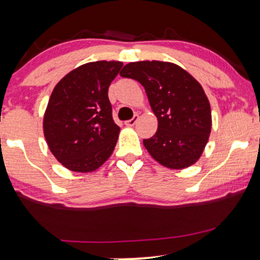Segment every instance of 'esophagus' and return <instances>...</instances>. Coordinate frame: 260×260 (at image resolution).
<instances>
[{
    "mask_svg": "<svg viewBox=\"0 0 260 260\" xmlns=\"http://www.w3.org/2000/svg\"><path fill=\"white\" fill-rule=\"evenodd\" d=\"M138 118H139L138 115H134L133 117L131 118V120L126 121V122H124V123H126V126H134V124L137 123V121H138Z\"/></svg>",
    "mask_w": 260,
    "mask_h": 260,
    "instance_id": "obj_1",
    "label": "esophagus"
}]
</instances>
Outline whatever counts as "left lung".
I'll use <instances>...</instances> for the list:
<instances>
[{
	"instance_id": "obj_1",
	"label": "left lung",
	"mask_w": 260,
	"mask_h": 260,
	"mask_svg": "<svg viewBox=\"0 0 260 260\" xmlns=\"http://www.w3.org/2000/svg\"><path fill=\"white\" fill-rule=\"evenodd\" d=\"M121 76L144 86L157 131L144 139L149 154L161 165L184 169L193 165L207 145L211 131L210 104L202 85L175 63L142 61L128 63Z\"/></svg>"
}]
</instances>
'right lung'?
Returning a JSON list of instances; mask_svg holds the SVG:
<instances>
[{
	"label": "right lung",
	"mask_w": 260,
	"mask_h": 260,
	"mask_svg": "<svg viewBox=\"0 0 260 260\" xmlns=\"http://www.w3.org/2000/svg\"><path fill=\"white\" fill-rule=\"evenodd\" d=\"M123 63L98 61L64 76L53 89L44 116V134L64 168L91 172L112 154L120 127L113 122L109 86Z\"/></svg>",
	"instance_id": "obj_1"
}]
</instances>
